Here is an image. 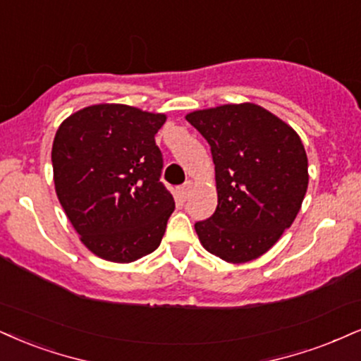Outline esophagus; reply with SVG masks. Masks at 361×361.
Here are the masks:
<instances>
[{
  "label": "esophagus",
  "instance_id": "obj_1",
  "mask_svg": "<svg viewBox=\"0 0 361 361\" xmlns=\"http://www.w3.org/2000/svg\"><path fill=\"white\" fill-rule=\"evenodd\" d=\"M190 190H192V184H190V182L180 185V188H177V197H179L180 201H188L189 195H190Z\"/></svg>",
  "mask_w": 361,
  "mask_h": 361
}]
</instances>
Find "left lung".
I'll list each match as a JSON object with an SVG mask.
<instances>
[{
    "label": "left lung",
    "mask_w": 361,
    "mask_h": 361,
    "mask_svg": "<svg viewBox=\"0 0 361 361\" xmlns=\"http://www.w3.org/2000/svg\"><path fill=\"white\" fill-rule=\"evenodd\" d=\"M211 145L217 207L194 228L206 251L239 264L278 243L308 189L300 135L255 104H229L185 115Z\"/></svg>",
    "instance_id": "1"
}]
</instances>
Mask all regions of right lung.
I'll return each mask as SVG.
<instances>
[{
  "label": "right lung",
  "mask_w": 361,
  "mask_h": 361,
  "mask_svg": "<svg viewBox=\"0 0 361 361\" xmlns=\"http://www.w3.org/2000/svg\"><path fill=\"white\" fill-rule=\"evenodd\" d=\"M122 104L85 106L58 127L51 147L55 190L80 241L112 262L159 247L176 202L160 182L155 133L166 122Z\"/></svg>",
  "instance_id": "add662e5"
}]
</instances>
